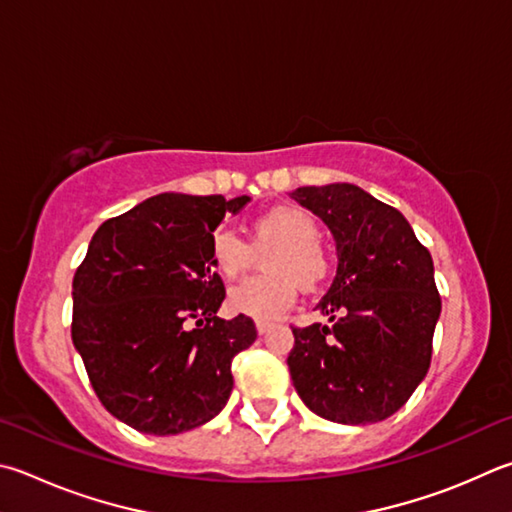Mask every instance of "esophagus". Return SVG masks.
I'll list each match as a JSON object with an SVG mask.
<instances>
[{
	"mask_svg": "<svg viewBox=\"0 0 512 512\" xmlns=\"http://www.w3.org/2000/svg\"><path fill=\"white\" fill-rule=\"evenodd\" d=\"M271 327H273L271 322H257V333L259 336H266V333L271 331Z\"/></svg>",
	"mask_w": 512,
	"mask_h": 512,
	"instance_id": "obj_1",
	"label": "esophagus"
}]
</instances>
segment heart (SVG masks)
<instances>
[{
    "label": "heart",
    "mask_w": 512,
    "mask_h": 512,
    "mask_svg": "<svg viewBox=\"0 0 512 512\" xmlns=\"http://www.w3.org/2000/svg\"><path fill=\"white\" fill-rule=\"evenodd\" d=\"M253 246L237 232L221 228L210 239V259L224 280H237L255 264V251L266 253L268 275L232 286L228 309L235 315L257 322H271L295 302L297 288L313 291L331 273V257L320 244V226L309 212L293 206H280L264 212L253 221Z\"/></svg>",
    "instance_id": "obj_1"
}]
</instances>
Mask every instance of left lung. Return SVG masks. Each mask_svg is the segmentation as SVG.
Wrapping results in <instances>:
<instances>
[{
  "instance_id": "1",
  "label": "left lung",
  "mask_w": 512,
  "mask_h": 512,
  "mask_svg": "<svg viewBox=\"0 0 512 512\" xmlns=\"http://www.w3.org/2000/svg\"><path fill=\"white\" fill-rule=\"evenodd\" d=\"M291 199L336 241V277L315 309L331 324L293 329V387L342 425L385 421L421 385L441 315L430 250L401 212L353 183L306 185Z\"/></svg>"
}]
</instances>
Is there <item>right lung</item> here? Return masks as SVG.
Masks as SVG:
<instances>
[{"label":"right lung","mask_w":512,"mask_h":512,"mask_svg":"<svg viewBox=\"0 0 512 512\" xmlns=\"http://www.w3.org/2000/svg\"><path fill=\"white\" fill-rule=\"evenodd\" d=\"M248 201L163 192L89 241L73 277V347L105 410L138 432H188L228 403L232 358L257 329L217 318L226 291L210 239Z\"/></svg>","instance_id":"obj_1"}]
</instances>
